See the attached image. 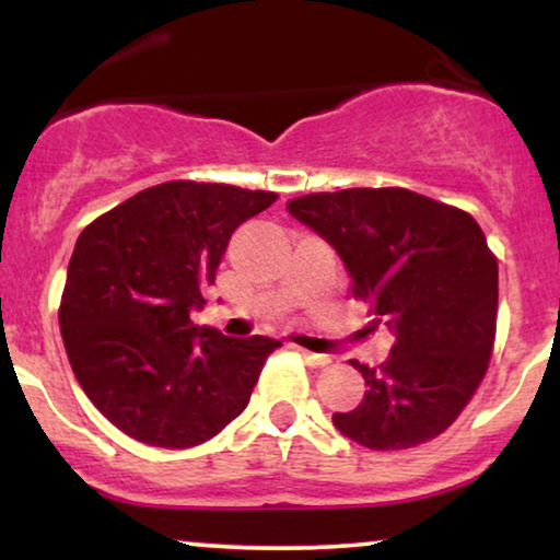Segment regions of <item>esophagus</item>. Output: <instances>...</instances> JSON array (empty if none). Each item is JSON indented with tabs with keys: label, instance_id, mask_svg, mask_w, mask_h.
<instances>
[{
	"label": "esophagus",
	"instance_id": "1",
	"mask_svg": "<svg viewBox=\"0 0 560 560\" xmlns=\"http://www.w3.org/2000/svg\"><path fill=\"white\" fill-rule=\"evenodd\" d=\"M301 357L305 359V364H308V366H326V364H331V359H328L326 354H313V351H305V349H301Z\"/></svg>",
	"mask_w": 560,
	"mask_h": 560
}]
</instances>
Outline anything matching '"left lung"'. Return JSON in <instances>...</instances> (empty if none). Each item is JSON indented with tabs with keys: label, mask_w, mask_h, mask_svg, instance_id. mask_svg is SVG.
Instances as JSON below:
<instances>
[{
	"label": "left lung",
	"mask_w": 560,
	"mask_h": 560,
	"mask_svg": "<svg viewBox=\"0 0 560 560\" xmlns=\"http://www.w3.org/2000/svg\"><path fill=\"white\" fill-rule=\"evenodd\" d=\"M347 265L374 324L395 334L366 393L334 425L372 451L435 439L485 380L497 331V259L462 209L408 188H347L288 203Z\"/></svg>",
	"instance_id": "1"
}]
</instances>
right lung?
<instances>
[{
  "instance_id": "add662e5",
  "label": "right lung",
  "mask_w": 560,
  "mask_h": 560,
  "mask_svg": "<svg viewBox=\"0 0 560 560\" xmlns=\"http://www.w3.org/2000/svg\"><path fill=\"white\" fill-rule=\"evenodd\" d=\"M278 194L224 183L144 188L83 229L60 298V336L96 410L158 448L209 441L247 408L278 339L198 328L234 229Z\"/></svg>"
}]
</instances>
